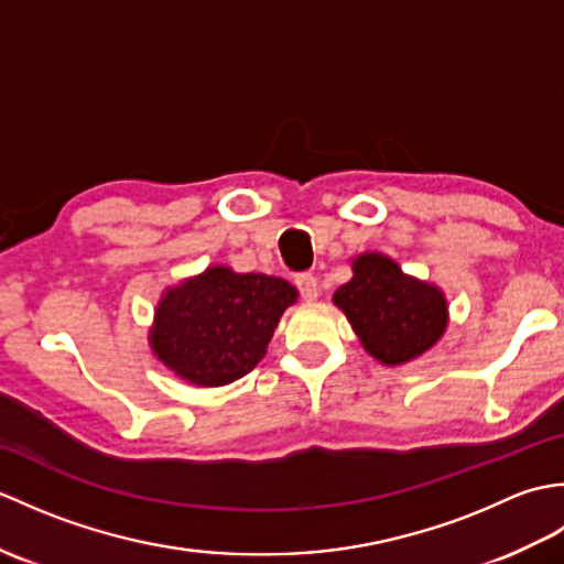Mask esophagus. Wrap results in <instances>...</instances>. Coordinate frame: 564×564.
<instances>
[{"instance_id":"esophagus-1","label":"esophagus","mask_w":564,"mask_h":564,"mask_svg":"<svg viewBox=\"0 0 564 564\" xmlns=\"http://www.w3.org/2000/svg\"><path fill=\"white\" fill-rule=\"evenodd\" d=\"M295 285L297 291H301V295L305 297V301H317L319 295V283L313 273H301L295 275Z\"/></svg>"}]
</instances>
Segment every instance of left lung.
Returning <instances> with one entry per match:
<instances>
[{"label": "left lung", "instance_id": "obj_1", "mask_svg": "<svg viewBox=\"0 0 564 564\" xmlns=\"http://www.w3.org/2000/svg\"><path fill=\"white\" fill-rule=\"evenodd\" d=\"M354 275L334 293L364 349L386 366H400L434 346L448 325V305L434 283H424L386 254H358Z\"/></svg>", "mask_w": 564, "mask_h": 564}]
</instances>
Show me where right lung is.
I'll return each instance as SVG.
<instances>
[{
    "mask_svg": "<svg viewBox=\"0 0 564 564\" xmlns=\"http://www.w3.org/2000/svg\"><path fill=\"white\" fill-rule=\"evenodd\" d=\"M297 291L263 273L210 267L166 289L154 310L150 346L174 376L220 388L254 368Z\"/></svg>",
    "mask_w": 564,
    "mask_h": 564,
    "instance_id": "obj_1",
    "label": "right lung"
}]
</instances>
